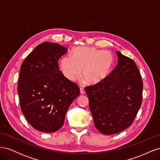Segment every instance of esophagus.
<instances>
[{
	"label": "esophagus",
	"instance_id": "1",
	"mask_svg": "<svg viewBox=\"0 0 160 160\" xmlns=\"http://www.w3.org/2000/svg\"><path fill=\"white\" fill-rule=\"evenodd\" d=\"M80 93L81 94H85V91L83 88H80Z\"/></svg>",
	"mask_w": 160,
	"mask_h": 160
}]
</instances>
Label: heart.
I'll return each instance as SVG.
<instances>
[{
    "label": "heart",
    "instance_id": "b5f03b06",
    "mask_svg": "<svg viewBox=\"0 0 160 160\" xmlns=\"http://www.w3.org/2000/svg\"><path fill=\"white\" fill-rule=\"evenodd\" d=\"M113 65V57L109 51L95 47H80L72 52V56L62 58L60 67L62 75L69 81H74L81 71L87 83L95 85L108 76Z\"/></svg>",
    "mask_w": 160,
    "mask_h": 160
}]
</instances>
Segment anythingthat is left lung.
<instances>
[{
    "instance_id": "8db88e82",
    "label": "left lung",
    "mask_w": 160,
    "mask_h": 160,
    "mask_svg": "<svg viewBox=\"0 0 160 160\" xmlns=\"http://www.w3.org/2000/svg\"><path fill=\"white\" fill-rule=\"evenodd\" d=\"M116 53L115 68L100 83L85 88L95 126L105 135L128 128L142 103L143 81L136 64L120 52Z\"/></svg>"
}]
</instances>
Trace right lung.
<instances>
[{"label":"right lung","mask_w":160,"mask_h":160,"mask_svg":"<svg viewBox=\"0 0 160 160\" xmlns=\"http://www.w3.org/2000/svg\"><path fill=\"white\" fill-rule=\"evenodd\" d=\"M67 52L57 43L38 45L22 62L17 86L22 113L35 129L52 133L63 125L70 105L80 94L67 79L58 61Z\"/></svg>","instance_id":"1"}]
</instances>
